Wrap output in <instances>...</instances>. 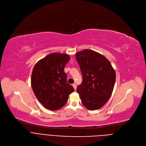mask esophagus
Listing matches in <instances>:
<instances>
[{"label": "esophagus", "mask_w": 146, "mask_h": 146, "mask_svg": "<svg viewBox=\"0 0 146 146\" xmlns=\"http://www.w3.org/2000/svg\"><path fill=\"white\" fill-rule=\"evenodd\" d=\"M72 86H73V88H74V89L76 90V88H77V86H76V85L75 84H73Z\"/></svg>", "instance_id": "34e87169"}]
</instances>
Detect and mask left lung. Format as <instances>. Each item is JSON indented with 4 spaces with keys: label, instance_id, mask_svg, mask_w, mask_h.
<instances>
[{
    "label": "left lung",
    "instance_id": "1",
    "mask_svg": "<svg viewBox=\"0 0 146 146\" xmlns=\"http://www.w3.org/2000/svg\"><path fill=\"white\" fill-rule=\"evenodd\" d=\"M76 56L82 76L77 92L87 109H99L112 94L116 78L115 70L105 56L93 50L79 51Z\"/></svg>",
    "mask_w": 146,
    "mask_h": 146
}]
</instances>
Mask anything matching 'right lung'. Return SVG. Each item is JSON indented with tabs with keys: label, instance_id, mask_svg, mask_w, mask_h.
<instances>
[{
	"label": "right lung",
	"instance_id": "add662e5",
	"mask_svg": "<svg viewBox=\"0 0 146 146\" xmlns=\"http://www.w3.org/2000/svg\"><path fill=\"white\" fill-rule=\"evenodd\" d=\"M69 60L68 54L51 53L38 60L33 69L32 90L38 100L48 110H57L63 107L74 91L68 83L64 71Z\"/></svg>",
	"mask_w": 146,
	"mask_h": 146
}]
</instances>
